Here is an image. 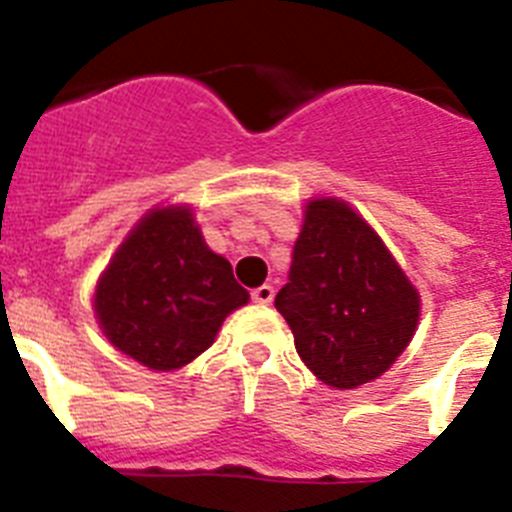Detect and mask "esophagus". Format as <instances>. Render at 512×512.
Here are the masks:
<instances>
[{"instance_id": "obj_1", "label": "esophagus", "mask_w": 512, "mask_h": 512, "mask_svg": "<svg viewBox=\"0 0 512 512\" xmlns=\"http://www.w3.org/2000/svg\"><path fill=\"white\" fill-rule=\"evenodd\" d=\"M251 299L256 304H269L271 299H274V287H269V284H264V287H256L251 292Z\"/></svg>"}]
</instances>
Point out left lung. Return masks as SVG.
Segmentation results:
<instances>
[{"mask_svg": "<svg viewBox=\"0 0 512 512\" xmlns=\"http://www.w3.org/2000/svg\"><path fill=\"white\" fill-rule=\"evenodd\" d=\"M304 363L332 388L386 373L419 322V294L350 205L312 200L274 299Z\"/></svg>", "mask_w": 512, "mask_h": 512, "instance_id": "1", "label": "left lung"}]
</instances>
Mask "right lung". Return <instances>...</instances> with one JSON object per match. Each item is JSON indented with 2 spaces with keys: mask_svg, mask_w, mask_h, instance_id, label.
I'll use <instances>...</instances> for the list:
<instances>
[{
  "mask_svg": "<svg viewBox=\"0 0 512 512\" xmlns=\"http://www.w3.org/2000/svg\"><path fill=\"white\" fill-rule=\"evenodd\" d=\"M248 292L205 246L187 208L152 210L96 287V317L114 348L152 370H175L213 345Z\"/></svg>",
  "mask_w": 512,
  "mask_h": 512,
  "instance_id": "obj_1",
  "label": "right lung"
}]
</instances>
